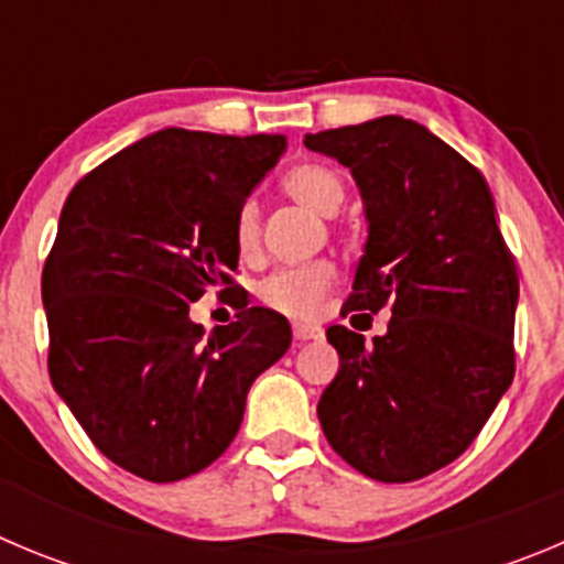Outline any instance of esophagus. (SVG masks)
<instances>
[{
    "label": "esophagus",
    "instance_id": "esophagus-1",
    "mask_svg": "<svg viewBox=\"0 0 564 564\" xmlns=\"http://www.w3.org/2000/svg\"><path fill=\"white\" fill-rule=\"evenodd\" d=\"M294 339H297V341L323 339V328H317V325H303V323H297V325H294Z\"/></svg>",
    "mask_w": 564,
    "mask_h": 564
}]
</instances>
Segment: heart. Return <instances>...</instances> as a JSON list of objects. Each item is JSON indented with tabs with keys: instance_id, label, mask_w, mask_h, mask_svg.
Masks as SVG:
<instances>
[{
	"instance_id": "obj_1",
	"label": "heart",
	"mask_w": 564,
	"mask_h": 564,
	"mask_svg": "<svg viewBox=\"0 0 564 564\" xmlns=\"http://www.w3.org/2000/svg\"><path fill=\"white\" fill-rule=\"evenodd\" d=\"M283 188L289 192V197L312 208L314 214H323V217L336 214L341 199H345L341 177L334 170H328V166H323V163H300V166H294L283 177ZM234 239L241 258H252L258 252V247H261V214H258L256 203H245L239 208L234 225ZM334 283L336 267L328 264V261H317V264L275 272V275H270L261 283L258 294L275 312L294 319H306L319 312L325 294L330 292Z\"/></svg>"
}]
</instances>
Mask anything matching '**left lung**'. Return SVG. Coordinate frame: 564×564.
<instances>
[{
  "mask_svg": "<svg viewBox=\"0 0 564 564\" xmlns=\"http://www.w3.org/2000/svg\"><path fill=\"white\" fill-rule=\"evenodd\" d=\"M350 170L367 241L350 312L392 308L387 334L330 325L339 372L317 417L330 448L376 481H417L467 451L514 378L520 283L481 172L403 116L308 133Z\"/></svg>",
  "mask_w": 564,
  "mask_h": 564,
  "instance_id": "left-lung-1",
  "label": "left lung"
}]
</instances>
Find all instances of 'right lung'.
Wrapping results in <instances>:
<instances>
[{
	"label": "right lung",
	"instance_id": "obj_1",
	"mask_svg": "<svg viewBox=\"0 0 564 564\" xmlns=\"http://www.w3.org/2000/svg\"><path fill=\"white\" fill-rule=\"evenodd\" d=\"M283 150L286 135L166 128L99 163L63 205L41 278L52 387L147 481L219 459L252 381L292 345L286 317L241 297L236 323L208 336L188 317L230 283L236 214Z\"/></svg>",
	"mask_w": 564,
	"mask_h": 564
}]
</instances>
